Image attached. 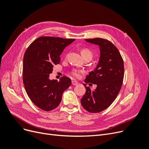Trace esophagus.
<instances>
[{
	"mask_svg": "<svg viewBox=\"0 0 149 149\" xmlns=\"http://www.w3.org/2000/svg\"><path fill=\"white\" fill-rule=\"evenodd\" d=\"M71 83H72V85H73V86H76V85H78V83L76 81H74V80L72 81Z\"/></svg>",
	"mask_w": 149,
	"mask_h": 149,
	"instance_id": "obj_1",
	"label": "esophagus"
}]
</instances>
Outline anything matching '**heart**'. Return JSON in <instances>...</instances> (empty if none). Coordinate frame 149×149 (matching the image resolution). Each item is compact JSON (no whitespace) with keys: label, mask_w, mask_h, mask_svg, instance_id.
<instances>
[{"label":"heart","mask_w":149,"mask_h":149,"mask_svg":"<svg viewBox=\"0 0 149 149\" xmlns=\"http://www.w3.org/2000/svg\"><path fill=\"white\" fill-rule=\"evenodd\" d=\"M81 55L83 56V58L86 57V56H90V57H93V53L92 52L89 50L88 49H83L81 51ZM83 73V71L80 70H76L74 69L73 70H71V74L72 76H73L74 77L76 78H78L79 77V76L81 74Z\"/></svg>","instance_id":"1"}]
</instances>
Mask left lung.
Here are the masks:
<instances>
[{
	"label": "left lung",
	"mask_w": 149,
	"mask_h": 149,
	"mask_svg": "<svg viewBox=\"0 0 149 149\" xmlns=\"http://www.w3.org/2000/svg\"><path fill=\"white\" fill-rule=\"evenodd\" d=\"M85 40L100 46L101 56L96 69L84 80L97 87L91 89L84 84L86 93L81 103L89 112L97 113L107 109L118 96L123 82L124 61L118 49L109 40L100 38Z\"/></svg>",
	"instance_id": "left-lung-1"
}]
</instances>
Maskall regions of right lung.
<instances>
[{
  "label": "right lung",
  "instance_id": "right-lung-1",
  "mask_svg": "<svg viewBox=\"0 0 149 149\" xmlns=\"http://www.w3.org/2000/svg\"><path fill=\"white\" fill-rule=\"evenodd\" d=\"M75 39L40 37L26 49L23 63V82L25 91L35 106L45 111L57 107L63 93L71 84L63 76L59 81L49 79L53 67L60 63V55Z\"/></svg>",
  "mask_w": 149,
  "mask_h": 149
}]
</instances>
